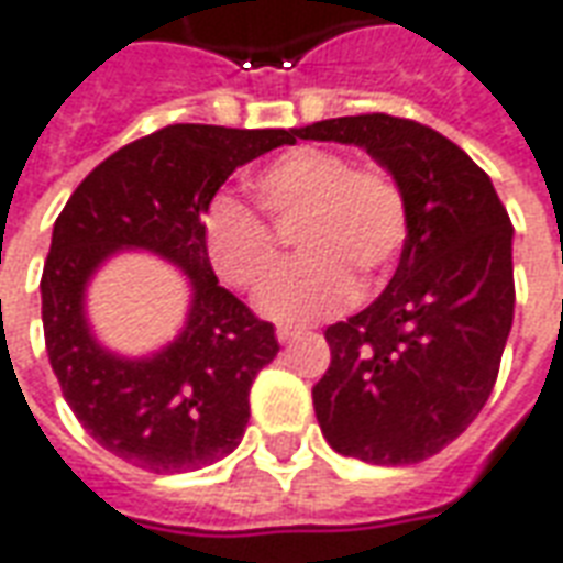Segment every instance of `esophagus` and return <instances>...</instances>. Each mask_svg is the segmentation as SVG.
I'll list each match as a JSON object with an SVG mask.
<instances>
[{
	"label": "esophagus",
	"instance_id": "1",
	"mask_svg": "<svg viewBox=\"0 0 563 563\" xmlns=\"http://www.w3.org/2000/svg\"><path fill=\"white\" fill-rule=\"evenodd\" d=\"M302 330L300 327H278V330H275V336H278V342H290V339H297L300 336Z\"/></svg>",
	"mask_w": 563,
	"mask_h": 563
}]
</instances>
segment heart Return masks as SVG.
<instances>
[{
    "instance_id": "1",
    "label": "heart",
    "mask_w": 563,
    "mask_h": 563,
    "mask_svg": "<svg viewBox=\"0 0 563 563\" xmlns=\"http://www.w3.org/2000/svg\"><path fill=\"white\" fill-rule=\"evenodd\" d=\"M251 190L278 230L297 227L302 257L263 290L257 309L282 324L336 314L354 282L376 288L406 245V197L382 166H352L339 151L297 147L251 178ZM202 245L230 288L261 290L282 266L273 230L233 197L202 218Z\"/></svg>"
}]
</instances>
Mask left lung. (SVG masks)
Masks as SVG:
<instances>
[{
	"label": "left lung",
	"mask_w": 563,
	"mask_h": 563,
	"mask_svg": "<svg viewBox=\"0 0 563 563\" xmlns=\"http://www.w3.org/2000/svg\"><path fill=\"white\" fill-rule=\"evenodd\" d=\"M364 147L406 197V245L388 288L327 327L312 388L330 449L418 464L457 440L492 394L512 327V224L492 178L424 123L357 114L294 130Z\"/></svg>",
	"instance_id": "8db88e82"
}]
</instances>
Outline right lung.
Returning a JSON list of instances; mask_svg holds the SVG:
<instances>
[{
  "label": "right lung",
  "instance_id": "obj_1",
  "mask_svg": "<svg viewBox=\"0 0 563 563\" xmlns=\"http://www.w3.org/2000/svg\"><path fill=\"white\" fill-rule=\"evenodd\" d=\"M294 142V130L163 126L99 163L59 211L42 273L47 357L81 428L126 464L190 473L242 440L251 382L278 339L218 285L202 214L239 166ZM118 250H151L191 282L186 330L147 358L109 353L82 314L86 282Z\"/></svg>",
  "mask_w": 563,
  "mask_h": 563
}]
</instances>
